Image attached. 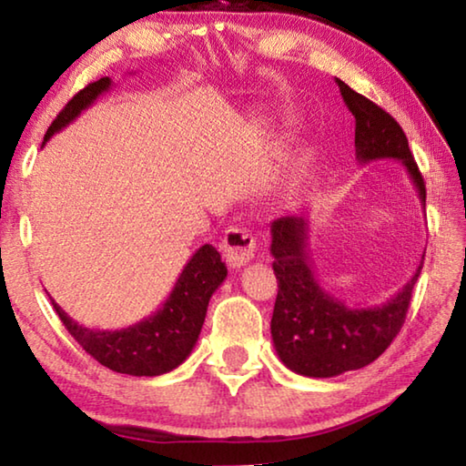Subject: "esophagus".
Wrapping results in <instances>:
<instances>
[{
    "mask_svg": "<svg viewBox=\"0 0 466 466\" xmlns=\"http://www.w3.org/2000/svg\"><path fill=\"white\" fill-rule=\"evenodd\" d=\"M222 247L226 252V261L232 269H240L242 265H247L252 257H255L257 248V238L255 234L247 228L232 226L228 228L222 240Z\"/></svg>",
    "mask_w": 466,
    "mask_h": 466,
    "instance_id": "34e87169",
    "label": "esophagus"
}]
</instances>
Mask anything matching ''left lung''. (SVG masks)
Instances as JSON below:
<instances>
[{"label":"left lung","mask_w":466,"mask_h":466,"mask_svg":"<svg viewBox=\"0 0 466 466\" xmlns=\"http://www.w3.org/2000/svg\"><path fill=\"white\" fill-rule=\"evenodd\" d=\"M339 92L356 116V157L361 164L399 160L407 168L425 208L423 177L413 160L400 125L335 77ZM273 271L278 298L271 319V337L279 360L291 372L309 378H330L360 370L382 356L403 327L421 263L397 296L374 309H350L330 296L314 275L309 250V222L286 216L271 224Z\"/></svg>","instance_id":"left-lung-1"}]
</instances>
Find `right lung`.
<instances>
[{"instance_id": "1", "label": "right lung", "mask_w": 466, "mask_h": 466, "mask_svg": "<svg viewBox=\"0 0 466 466\" xmlns=\"http://www.w3.org/2000/svg\"><path fill=\"white\" fill-rule=\"evenodd\" d=\"M108 88V77H100L98 82L77 92L46 129L45 141L67 127ZM226 275L228 269L219 252L211 244H203L188 258L162 309L137 325L119 330H96L77 325L55 299L51 302L72 337L102 366L129 376H160L178 368L193 351L208 314L209 298L222 286Z\"/></svg>"}]
</instances>
